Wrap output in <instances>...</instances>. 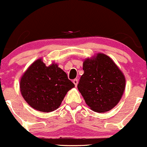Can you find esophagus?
<instances>
[{
	"label": "esophagus",
	"mask_w": 147,
	"mask_h": 147,
	"mask_svg": "<svg viewBox=\"0 0 147 147\" xmlns=\"http://www.w3.org/2000/svg\"><path fill=\"white\" fill-rule=\"evenodd\" d=\"M73 83H74V84L75 85V86L76 87L77 85H78V79H74Z\"/></svg>",
	"instance_id": "esophagus-1"
}]
</instances>
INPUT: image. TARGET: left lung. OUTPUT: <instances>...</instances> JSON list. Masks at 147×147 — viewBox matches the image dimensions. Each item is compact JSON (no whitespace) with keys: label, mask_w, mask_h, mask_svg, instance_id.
Returning <instances> with one entry per match:
<instances>
[{"label":"left lung","mask_w":147,"mask_h":147,"mask_svg":"<svg viewBox=\"0 0 147 147\" xmlns=\"http://www.w3.org/2000/svg\"><path fill=\"white\" fill-rule=\"evenodd\" d=\"M84 74L78 89L88 107L94 111L104 113L112 109L121 100L125 88V78L111 58L98 53L85 59Z\"/></svg>","instance_id":"left-lung-1"}]
</instances>
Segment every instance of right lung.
I'll return each instance as SVG.
<instances>
[{
    "instance_id": "right-lung-1",
    "label": "right lung",
    "mask_w": 147,
    "mask_h": 147,
    "mask_svg": "<svg viewBox=\"0 0 147 147\" xmlns=\"http://www.w3.org/2000/svg\"><path fill=\"white\" fill-rule=\"evenodd\" d=\"M20 86L22 95L32 108L51 112L59 108L68 91L75 86L57 64L47 67L38 59L23 74Z\"/></svg>"
}]
</instances>
